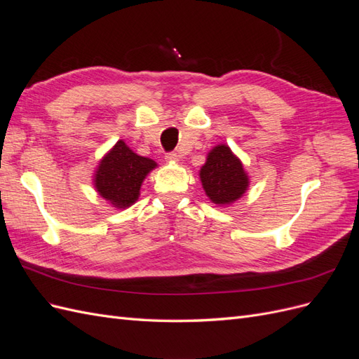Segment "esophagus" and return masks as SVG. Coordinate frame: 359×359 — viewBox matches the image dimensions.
<instances>
[{
    "mask_svg": "<svg viewBox=\"0 0 359 359\" xmlns=\"http://www.w3.org/2000/svg\"><path fill=\"white\" fill-rule=\"evenodd\" d=\"M166 161L168 163H178V160H180V156L177 154V153H169V154H166Z\"/></svg>",
    "mask_w": 359,
    "mask_h": 359,
    "instance_id": "34e87169",
    "label": "esophagus"
}]
</instances>
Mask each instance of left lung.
Segmentation results:
<instances>
[{"instance_id": "obj_1", "label": "left lung", "mask_w": 359, "mask_h": 359, "mask_svg": "<svg viewBox=\"0 0 359 359\" xmlns=\"http://www.w3.org/2000/svg\"><path fill=\"white\" fill-rule=\"evenodd\" d=\"M199 178L206 196L219 206L236 202L244 196L250 186L243 161L224 144L210 151L199 170Z\"/></svg>"}]
</instances>
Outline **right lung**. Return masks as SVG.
I'll use <instances>...</instances> for the list:
<instances>
[{
  "label": "right lung",
  "instance_id": "1",
  "mask_svg": "<svg viewBox=\"0 0 359 359\" xmlns=\"http://www.w3.org/2000/svg\"><path fill=\"white\" fill-rule=\"evenodd\" d=\"M158 165L136 154L123 139L107 151L94 170V189L116 210L132 206L140 194L148 173Z\"/></svg>",
  "mask_w": 359,
  "mask_h": 359
}]
</instances>
